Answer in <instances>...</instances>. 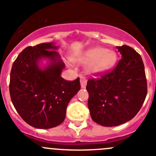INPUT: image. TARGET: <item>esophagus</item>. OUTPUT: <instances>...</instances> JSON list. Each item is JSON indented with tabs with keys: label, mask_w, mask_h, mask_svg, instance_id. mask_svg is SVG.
Here are the masks:
<instances>
[{
	"label": "esophagus",
	"mask_w": 156,
	"mask_h": 156,
	"mask_svg": "<svg viewBox=\"0 0 156 156\" xmlns=\"http://www.w3.org/2000/svg\"><path fill=\"white\" fill-rule=\"evenodd\" d=\"M87 85V79L84 77H81V86L82 88H85Z\"/></svg>",
	"instance_id": "esophagus-1"
}]
</instances>
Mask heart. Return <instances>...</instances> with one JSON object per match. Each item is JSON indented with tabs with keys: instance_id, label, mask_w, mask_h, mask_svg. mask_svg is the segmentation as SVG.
<instances>
[{
	"instance_id": "b5f03b06",
	"label": "heart",
	"mask_w": 156,
	"mask_h": 156,
	"mask_svg": "<svg viewBox=\"0 0 156 156\" xmlns=\"http://www.w3.org/2000/svg\"><path fill=\"white\" fill-rule=\"evenodd\" d=\"M72 60L78 63H88L87 72L90 75H101L115 66L118 60L117 53L108 49L96 47L72 57Z\"/></svg>"
}]
</instances>
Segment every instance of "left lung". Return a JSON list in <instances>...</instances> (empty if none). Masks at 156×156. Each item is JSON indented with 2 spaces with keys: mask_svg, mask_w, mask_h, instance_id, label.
<instances>
[{
  "mask_svg": "<svg viewBox=\"0 0 156 156\" xmlns=\"http://www.w3.org/2000/svg\"><path fill=\"white\" fill-rule=\"evenodd\" d=\"M122 59L100 78L87 81L88 108L93 121L104 127L122 125L133 119L147 94L145 69L140 55L127 45L117 46Z\"/></svg>",
  "mask_w": 156,
  "mask_h": 156,
  "instance_id": "obj_1",
  "label": "left lung"
}]
</instances>
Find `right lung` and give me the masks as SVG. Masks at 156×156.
Returning a JSON list of instances; mask_svg holds the SVG:
<instances>
[{
  "label": "right lung",
  "mask_w": 156,
  "mask_h": 156,
  "mask_svg": "<svg viewBox=\"0 0 156 156\" xmlns=\"http://www.w3.org/2000/svg\"><path fill=\"white\" fill-rule=\"evenodd\" d=\"M53 42L27 47L11 69L12 104L22 119L36 128H52L62 123L69 101L81 89L79 78L69 81L61 77L65 63ZM43 59L48 63L41 67Z\"/></svg>",
  "instance_id": "obj_1"
}]
</instances>
